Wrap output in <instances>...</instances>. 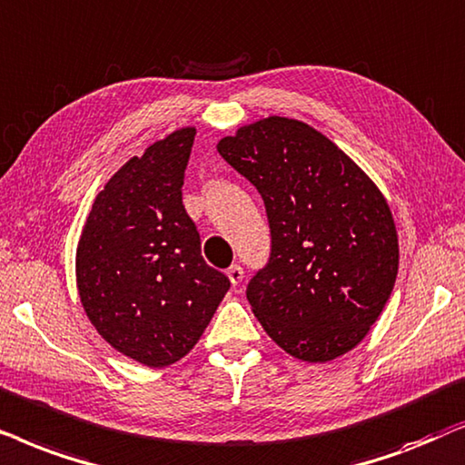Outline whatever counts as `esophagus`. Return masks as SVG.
Listing matches in <instances>:
<instances>
[{"mask_svg": "<svg viewBox=\"0 0 465 465\" xmlns=\"http://www.w3.org/2000/svg\"><path fill=\"white\" fill-rule=\"evenodd\" d=\"M227 276H229V281H232L233 287H238V284L242 282V278H244V270L240 268V265H232V268L227 270Z\"/></svg>", "mask_w": 465, "mask_h": 465, "instance_id": "obj_1", "label": "esophagus"}]
</instances>
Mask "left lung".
<instances>
[{"instance_id": "left-lung-1", "label": "left lung", "mask_w": 465, "mask_h": 465, "mask_svg": "<svg viewBox=\"0 0 465 465\" xmlns=\"http://www.w3.org/2000/svg\"><path fill=\"white\" fill-rule=\"evenodd\" d=\"M216 151L265 203L270 259L246 287L265 333L311 363L355 349L398 276V232L379 187L323 134L284 116L240 127Z\"/></svg>"}]
</instances>
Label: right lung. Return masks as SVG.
<instances>
[{"mask_svg": "<svg viewBox=\"0 0 465 465\" xmlns=\"http://www.w3.org/2000/svg\"><path fill=\"white\" fill-rule=\"evenodd\" d=\"M195 127L132 157L99 191L76 251V282L99 336L148 368L183 359L229 289L202 257L183 183Z\"/></svg>", "mask_w": 465, "mask_h": 465, "instance_id": "1", "label": "right lung"}]
</instances>
